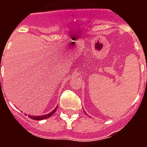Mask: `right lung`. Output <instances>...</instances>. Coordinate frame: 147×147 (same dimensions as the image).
I'll use <instances>...</instances> for the list:
<instances>
[{
  "mask_svg": "<svg viewBox=\"0 0 147 147\" xmlns=\"http://www.w3.org/2000/svg\"><path fill=\"white\" fill-rule=\"evenodd\" d=\"M56 108H57V107H55V109L53 110V111L50 112V113H49L48 114H45V115H40V116H32V115H30V116H29V117L31 119H33V120H36V121H40V120H44V119L49 118V117L52 116V115H53V114L55 113V111H56Z\"/></svg>",
  "mask_w": 147,
  "mask_h": 147,
  "instance_id": "right-lung-1",
  "label": "right lung"
}]
</instances>
